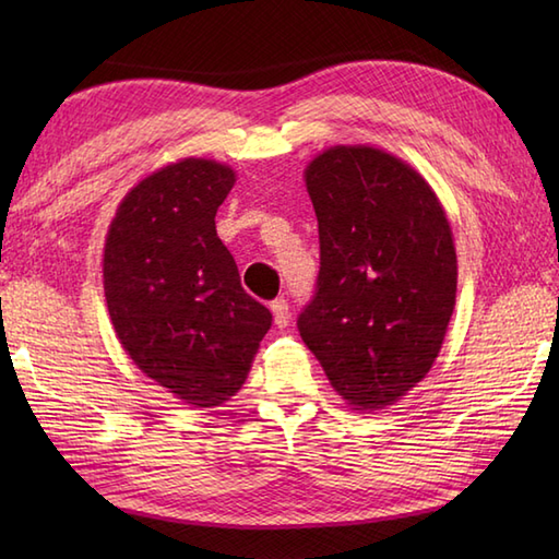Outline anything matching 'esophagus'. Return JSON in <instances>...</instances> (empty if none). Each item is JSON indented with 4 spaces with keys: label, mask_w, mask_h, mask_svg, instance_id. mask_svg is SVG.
<instances>
[{
    "label": "esophagus",
    "mask_w": 559,
    "mask_h": 559,
    "mask_svg": "<svg viewBox=\"0 0 559 559\" xmlns=\"http://www.w3.org/2000/svg\"><path fill=\"white\" fill-rule=\"evenodd\" d=\"M271 312H273V322H276V326H278V329H286V326H288L290 307H288V302H286V300H283V298L273 300V302H271Z\"/></svg>",
    "instance_id": "obj_1"
}]
</instances>
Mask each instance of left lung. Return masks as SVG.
I'll use <instances>...</instances> for the list:
<instances>
[{
	"label": "left lung",
	"mask_w": 559,
	"mask_h": 559,
	"mask_svg": "<svg viewBox=\"0 0 559 559\" xmlns=\"http://www.w3.org/2000/svg\"><path fill=\"white\" fill-rule=\"evenodd\" d=\"M305 185L322 266L300 336L348 406H394L430 372L456 305L447 211L413 165L367 144L324 148Z\"/></svg>",
	"instance_id": "obj_1"
}]
</instances>
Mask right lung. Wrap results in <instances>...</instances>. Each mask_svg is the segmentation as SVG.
<instances>
[{"instance_id": "1", "label": "right lung", "mask_w": 559, "mask_h": 559, "mask_svg": "<svg viewBox=\"0 0 559 559\" xmlns=\"http://www.w3.org/2000/svg\"><path fill=\"white\" fill-rule=\"evenodd\" d=\"M233 185L235 170L218 160L163 165L129 189L105 237L103 288L117 338L141 372L194 408L242 389L271 329L216 233Z\"/></svg>"}]
</instances>
